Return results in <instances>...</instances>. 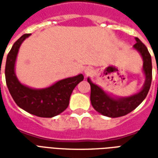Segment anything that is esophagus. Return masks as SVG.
Here are the masks:
<instances>
[{"instance_id":"1","label":"esophagus","mask_w":158,"mask_h":158,"mask_svg":"<svg viewBox=\"0 0 158 158\" xmlns=\"http://www.w3.org/2000/svg\"><path fill=\"white\" fill-rule=\"evenodd\" d=\"M91 73H92V69H90V68H87V69H85V76L90 75Z\"/></svg>"}]
</instances>
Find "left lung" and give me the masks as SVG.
I'll use <instances>...</instances> for the list:
<instances>
[{"mask_svg": "<svg viewBox=\"0 0 158 158\" xmlns=\"http://www.w3.org/2000/svg\"><path fill=\"white\" fill-rule=\"evenodd\" d=\"M134 48L139 52L143 59V71L146 76L145 84L140 91L128 97H113L106 94L101 87L87 79L90 85V102L96 111L104 116L118 118L124 116L135 110L145 100L148 94L152 79V57L146 46L137 37Z\"/></svg>", "mask_w": 158, "mask_h": 158, "instance_id": "1", "label": "left lung"}]
</instances>
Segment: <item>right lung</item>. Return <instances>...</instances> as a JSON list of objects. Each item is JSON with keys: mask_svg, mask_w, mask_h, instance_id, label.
<instances>
[{"mask_svg": "<svg viewBox=\"0 0 158 158\" xmlns=\"http://www.w3.org/2000/svg\"><path fill=\"white\" fill-rule=\"evenodd\" d=\"M29 35L30 34H25L21 36L9 52L5 68L6 85L20 108L40 118H52L62 113L69 106L73 90L84 79V76L80 73L62 79L44 89H32L23 85L15 74V62L20 45Z\"/></svg>", "mask_w": 158, "mask_h": 158, "instance_id": "obj_1", "label": "right lung"}]
</instances>
